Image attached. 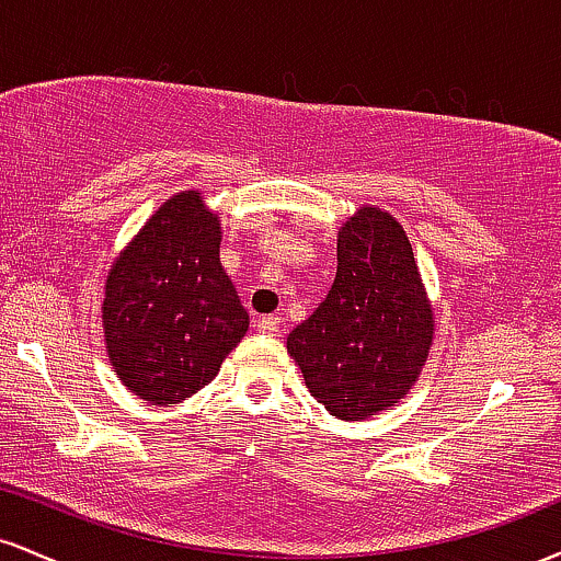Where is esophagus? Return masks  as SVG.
Returning a JSON list of instances; mask_svg holds the SVG:
<instances>
[{"label":"esophagus","mask_w":561,"mask_h":561,"mask_svg":"<svg viewBox=\"0 0 561 561\" xmlns=\"http://www.w3.org/2000/svg\"><path fill=\"white\" fill-rule=\"evenodd\" d=\"M255 330L263 334H279V317H261L255 321Z\"/></svg>","instance_id":"obj_1"}]
</instances>
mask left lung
Returning <instances> with one entry per match:
<instances>
[{
	"mask_svg": "<svg viewBox=\"0 0 561 561\" xmlns=\"http://www.w3.org/2000/svg\"><path fill=\"white\" fill-rule=\"evenodd\" d=\"M433 343V311L401 224L362 208L340 229L337 274L317 311L287 337L308 390L337 420L398 403Z\"/></svg>",
	"mask_w": 561,
	"mask_h": 561,
	"instance_id": "8db88e82",
	"label": "left lung"
}]
</instances>
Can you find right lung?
<instances>
[{
    "mask_svg": "<svg viewBox=\"0 0 561 561\" xmlns=\"http://www.w3.org/2000/svg\"><path fill=\"white\" fill-rule=\"evenodd\" d=\"M221 224L199 192L160 205L113 263L105 340L124 385L152 403H176L210 382L250 317L218 261Z\"/></svg>",
    "mask_w": 561,
    "mask_h": 561,
    "instance_id": "right-lung-1",
    "label": "right lung"
}]
</instances>
